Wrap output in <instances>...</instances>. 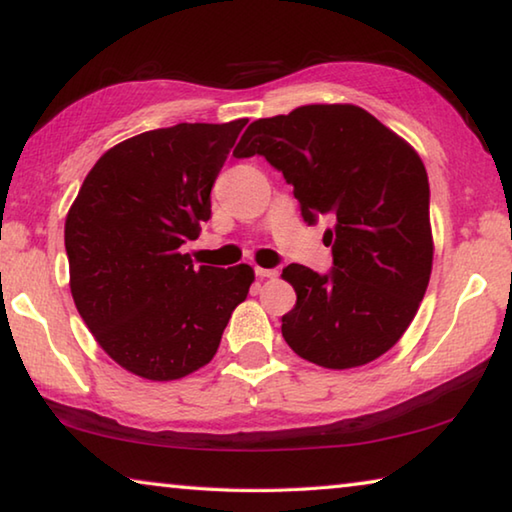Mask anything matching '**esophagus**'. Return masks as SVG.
I'll return each instance as SVG.
<instances>
[{
  "mask_svg": "<svg viewBox=\"0 0 512 512\" xmlns=\"http://www.w3.org/2000/svg\"><path fill=\"white\" fill-rule=\"evenodd\" d=\"M255 275L262 277V280H273V277H277V271L275 268H262V266H255Z\"/></svg>",
  "mask_w": 512,
  "mask_h": 512,
  "instance_id": "34e87169",
  "label": "esophagus"
}]
</instances>
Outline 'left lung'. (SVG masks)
<instances>
[{
	"label": "left lung",
	"instance_id": "obj_1",
	"mask_svg": "<svg viewBox=\"0 0 512 512\" xmlns=\"http://www.w3.org/2000/svg\"><path fill=\"white\" fill-rule=\"evenodd\" d=\"M232 155H264L307 223L334 221L323 237L332 271H282L298 296L282 316L289 348L329 370L391 350L418 314L433 262L429 178L413 146L352 103H311L253 121Z\"/></svg>",
	"mask_w": 512,
	"mask_h": 512
}]
</instances>
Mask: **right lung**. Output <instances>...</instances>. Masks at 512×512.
<instances>
[{
  "mask_svg": "<svg viewBox=\"0 0 512 512\" xmlns=\"http://www.w3.org/2000/svg\"><path fill=\"white\" fill-rule=\"evenodd\" d=\"M248 119L178 124L112 146L65 219L69 289L94 339L151 381L210 363L248 296V264L194 266L180 253L212 216L210 192Z\"/></svg>",
  "mask_w": 512,
  "mask_h": 512,
  "instance_id": "right-lung-1",
  "label": "right lung"
}]
</instances>
